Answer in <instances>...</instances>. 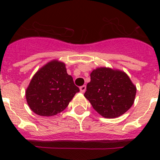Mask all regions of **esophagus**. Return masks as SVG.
<instances>
[{
  "instance_id": "esophagus-1",
  "label": "esophagus",
  "mask_w": 160,
  "mask_h": 160,
  "mask_svg": "<svg viewBox=\"0 0 160 160\" xmlns=\"http://www.w3.org/2000/svg\"><path fill=\"white\" fill-rule=\"evenodd\" d=\"M86 90H87V87H86L85 85H83V86L80 87V91H81L82 93H84L85 91H86Z\"/></svg>"
}]
</instances>
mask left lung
<instances>
[{"instance_id": "1", "label": "left lung", "mask_w": 160, "mask_h": 160, "mask_svg": "<svg viewBox=\"0 0 160 160\" xmlns=\"http://www.w3.org/2000/svg\"><path fill=\"white\" fill-rule=\"evenodd\" d=\"M136 94V87L121 70L100 67L90 73L84 96L102 116L114 118L129 110Z\"/></svg>"}]
</instances>
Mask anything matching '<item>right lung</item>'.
I'll return each instance as SVG.
<instances>
[{"label":"right lung","mask_w":160,"mask_h":160,"mask_svg":"<svg viewBox=\"0 0 160 160\" xmlns=\"http://www.w3.org/2000/svg\"><path fill=\"white\" fill-rule=\"evenodd\" d=\"M79 88L66 72V65L53 60L31 79L25 97L29 108L41 116H53L64 111Z\"/></svg>","instance_id":"right-lung-1"}]
</instances>
